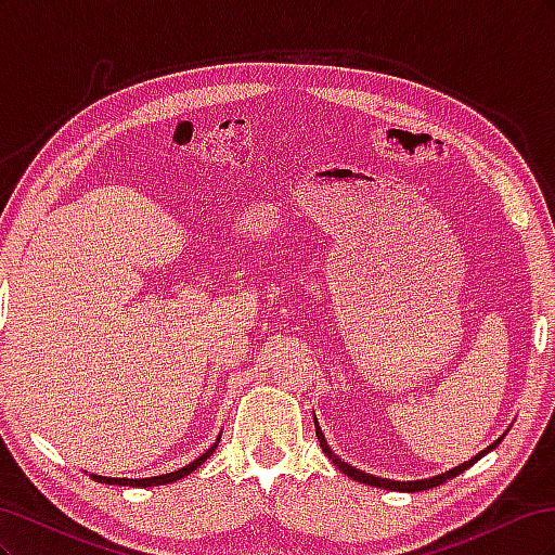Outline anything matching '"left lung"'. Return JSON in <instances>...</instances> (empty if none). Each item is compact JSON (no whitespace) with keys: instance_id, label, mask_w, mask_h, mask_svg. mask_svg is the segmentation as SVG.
Segmentation results:
<instances>
[{"instance_id":"obj_1","label":"left lung","mask_w":555,"mask_h":555,"mask_svg":"<svg viewBox=\"0 0 555 555\" xmlns=\"http://www.w3.org/2000/svg\"><path fill=\"white\" fill-rule=\"evenodd\" d=\"M314 433H317V440H319V447H322V451L326 453V456L333 461V465L340 469V473H345L349 479H357V481H361V483H367V486H377V489H384V491H400V493H416V491H428V489H435V486H440V483H444L447 479H453L456 475H461V473H465L467 467H473L479 459H483L486 453L489 451H493L500 442H502V438H505L507 435V430L500 435V438L493 442V444H489L486 447L483 451H479L477 456H473V459H467L465 463H461V465H456V467H451V469H447V473H442V475H435V477H428V479H414V481H396V479H386V477H375V475H371V473H363V469H359V467H354V465H349V463H345L340 456H335L333 453V449L328 447V442H326V438H324V433H322V428H319V422L314 418Z\"/></svg>"}]
</instances>
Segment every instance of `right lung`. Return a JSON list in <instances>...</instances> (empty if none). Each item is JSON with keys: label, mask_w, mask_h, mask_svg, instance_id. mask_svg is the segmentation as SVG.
Listing matches in <instances>:
<instances>
[{"label": "right lung", "mask_w": 555, "mask_h": 555, "mask_svg": "<svg viewBox=\"0 0 555 555\" xmlns=\"http://www.w3.org/2000/svg\"><path fill=\"white\" fill-rule=\"evenodd\" d=\"M222 438V435H220ZM220 438H217L204 453H201V456L196 459V461H192L190 465H184V467H180V469H176V473H166V475H159V477H143V479H127V477H102V475H90L94 481H99V483H113V486H137V489H147V486H164V483H173V481H178V479H182V477H188V475H192L194 469L201 465V463H206L208 459H210V453L217 449V444H220Z\"/></svg>", "instance_id": "1"}]
</instances>
